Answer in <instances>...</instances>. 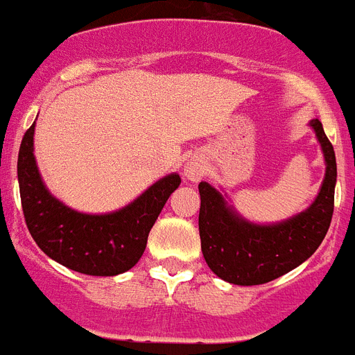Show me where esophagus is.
<instances>
[{
  "label": "esophagus",
  "mask_w": 355,
  "mask_h": 355,
  "mask_svg": "<svg viewBox=\"0 0 355 355\" xmlns=\"http://www.w3.org/2000/svg\"><path fill=\"white\" fill-rule=\"evenodd\" d=\"M184 173H186V177H188L189 180L197 182V180H201L202 173H205V166H202L201 159H191V162H188V166H186Z\"/></svg>",
  "instance_id": "34e87169"
}]
</instances>
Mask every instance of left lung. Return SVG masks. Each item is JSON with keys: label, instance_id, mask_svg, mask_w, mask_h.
<instances>
[{"label": "left lung", "instance_id": "left-lung-1", "mask_svg": "<svg viewBox=\"0 0 355 355\" xmlns=\"http://www.w3.org/2000/svg\"><path fill=\"white\" fill-rule=\"evenodd\" d=\"M326 159V177L307 210L288 220L257 225L229 207L225 197L208 182L199 184V234L202 257L214 274L232 285H262L309 259L331 223L337 182L334 145L318 119L311 121Z\"/></svg>", "mask_w": 355, "mask_h": 355}]
</instances>
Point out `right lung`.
Returning <instances> with one entry per match:
<instances>
[{
	"label": "right lung",
	"instance_id": "1",
	"mask_svg": "<svg viewBox=\"0 0 355 355\" xmlns=\"http://www.w3.org/2000/svg\"><path fill=\"white\" fill-rule=\"evenodd\" d=\"M35 123L18 153V184L27 229L46 255L85 275H119L135 266L148 232L169 196L180 186L171 173L141 196L110 214H83L55 199L40 178L33 154Z\"/></svg>",
	"mask_w": 355,
	"mask_h": 355
}]
</instances>
